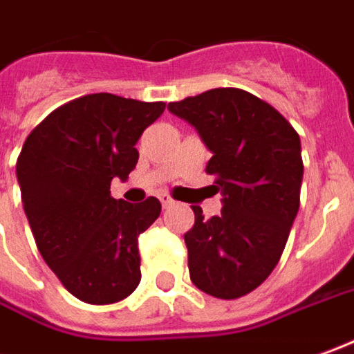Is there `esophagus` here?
<instances>
[{"label":"esophagus","instance_id":"esophagus-1","mask_svg":"<svg viewBox=\"0 0 354 354\" xmlns=\"http://www.w3.org/2000/svg\"><path fill=\"white\" fill-rule=\"evenodd\" d=\"M160 202H162L163 208H169V206H173V204H175V201H173L169 194H160Z\"/></svg>","mask_w":354,"mask_h":354}]
</instances>
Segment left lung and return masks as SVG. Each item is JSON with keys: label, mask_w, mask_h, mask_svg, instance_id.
I'll use <instances>...</instances> for the list:
<instances>
[{"label": "left lung", "mask_w": 354, "mask_h": 354, "mask_svg": "<svg viewBox=\"0 0 354 354\" xmlns=\"http://www.w3.org/2000/svg\"><path fill=\"white\" fill-rule=\"evenodd\" d=\"M167 109L196 129L212 158L221 214L185 233L191 281L218 299H239L272 274L293 225L303 183L301 138L277 109L241 88H214Z\"/></svg>", "instance_id": "1"}]
</instances>
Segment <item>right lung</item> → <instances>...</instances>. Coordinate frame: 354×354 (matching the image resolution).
<instances>
[{
  "label": "right lung",
  "instance_id": "add662e5",
  "mask_svg": "<svg viewBox=\"0 0 354 354\" xmlns=\"http://www.w3.org/2000/svg\"><path fill=\"white\" fill-rule=\"evenodd\" d=\"M163 109V102L88 94L51 111L24 140L17 181L36 247L84 303H119L140 283L138 235L162 204L115 201L109 185L129 179L136 142Z\"/></svg>",
  "mask_w": 354,
  "mask_h": 354
}]
</instances>
